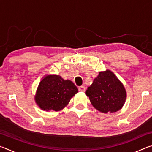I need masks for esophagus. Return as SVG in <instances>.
<instances>
[{"label": "esophagus", "mask_w": 152, "mask_h": 152, "mask_svg": "<svg viewBox=\"0 0 152 152\" xmlns=\"http://www.w3.org/2000/svg\"><path fill=\"white\" fill-rule=\"evenodd\" d=\"M78 91L81 92H84L86 91V87L84 86H81L78 88Z\"/></svg>", "instance_id": "obj_1"}]
</instances>
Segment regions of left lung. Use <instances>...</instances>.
<instances>
[{
    "instance_id": "obj_1",
    "label": "left lung",
    "mask_w": 152,
    "mask_h": 152,
    "mask_svg": "<svg viewBox=\"0 0 152 152\" xmlns=\"http://www.w3.org/2000/svg\"><path fill=\"white\" fill-rule=\"evenodd\" d=\"M86 94L92 106L103 113L118 111L126 99L124 86L110 70L99 72L87 88Z\"/></svg>"
}]
</instances>
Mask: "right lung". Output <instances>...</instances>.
I'll return each mask as SVG.
<instances>
[{"mask_svg": "<svg viewBox=\"0 0 152 152\" xmlns=\"http://www.w3.org/2000/svg\"><path fill=\"white\" fill-rule=\"evenodd\" d=\"M78 92L72 81L60 76L48 75L40 82L35 99L42 109L57 111L66 107Z\"/></svg>", "mask_w": 152, "mask_h": 152, "instance_id": "1", "label": "right lung"}]
</instances>
